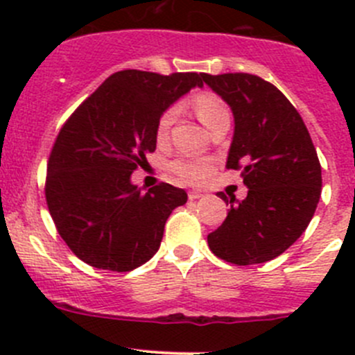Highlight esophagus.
<instances>
[{
    "label": "esophagus",
    "instance_id": "34e87169",
    "mask_svg": "<svg viewBox=\"0 0 355 355\" xmlns=\"http://www.w3.org/2000/svg\"><path fill=\"white\" fill-rule=\"evenodd\" d=\"M199 198H202V192H199V191H189V199L196 200V199H199Z\"/></svg>",
    "mask_w": 355,
    "mask_h": 355
}]
</instances>
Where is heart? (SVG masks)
<instances>
[{
	"mask_svg": "<svg viewBox=\"0 0 355 355\" xmlns=\"http://www.w3.org/2000/svg\"><path fill=\"white\" fill-rule=\"evenodd\" d=\"M192 108L196 114L207 128L213 127L220 118L230 116L227 105L213 92H199L192 98ZM177 118V108L170 106L161 113L156 123V141L164 142L170 135L171 127ZM171 171L177 175L178 180L185 184H198L211 171V161L207 159H191V157H178L171 163Z\"/></svg>",
	"mask_w": 355,
	"mask_h": 355,
	"instance_id": "heart-1",
	"label": "heart"
}]
</instances>
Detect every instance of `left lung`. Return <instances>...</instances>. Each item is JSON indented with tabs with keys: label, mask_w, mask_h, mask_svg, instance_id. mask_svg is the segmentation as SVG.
Returning a JSON list of instances; mask_svg holds the SVG:
<instances>
[{
	"label": "left lung",
	"mask_w": 355,
	"mask_h": 355,
	"mask_svg": "<svg viewBox=\"0 0 355 355\" xmlns=\"http://www.w3.org/2000/svg\"><path fill=\"white\" fill-rule=\"evenodd\" d=\"M235 120L227 168L242 170L247 198L207 235L214 256L247 266L266 263L302 235L321 196V164L299 111L273 84L250 73H204ZM221 199L228 198L220 192Z\"/></svg>",
	"instance_id": "obj_1"
}]
</instances>
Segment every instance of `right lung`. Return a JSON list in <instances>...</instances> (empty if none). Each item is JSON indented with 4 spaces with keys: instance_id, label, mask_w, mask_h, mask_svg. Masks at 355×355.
I'll return each instance as SVG.
<instances>
[{
    "instance_id": "right-lung-1",
    "label": "right lung",
    "mask_w": 355,
    "mask_h": 355,
    "mask_svg": "<svg viewBox=\"0 0 355 355\" xmlns=\"http://www.w3.org/2000/svg\"><path fill=\"white\" fill-rule=\"evenodd\" d=\"M202 77L116 71L63 123L48 161L46 202L65 244L89 266L125 273L159 249L164 223L187 192L164 182L141 192L130 177L155 153L161 113Z\"/></svg>"
}]
</instances>
